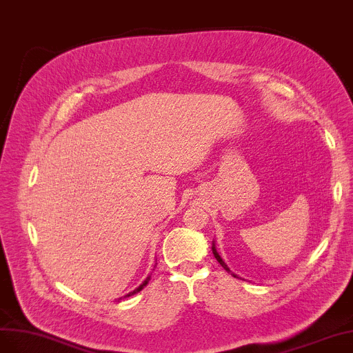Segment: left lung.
Segmentation results:
<instances>
[{
	"label": "left lung",
	"instance_id": "8db88e82",
	"mask_svg": "<svg viewBox=\"0 0 353 353\" xmlns=\"http://www.w3.org/2000/svg\"><path fill=\"white\" fill-rule=\"evenodd\" d=\"M212 253H214V256H215V259L218 260V263L221 265V266H223L225 270H228L230 272V269H228V266L225 265V262H224V260L223 259H221V256L218 254V252H216V249H215V244H212ZM234 276H236V275H234Z\"/></svg>",
	"mask_w": 353,
	"mask_h": 353
}]
</instances>
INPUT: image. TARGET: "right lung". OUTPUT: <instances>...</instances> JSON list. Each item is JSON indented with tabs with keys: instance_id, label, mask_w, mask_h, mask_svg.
Returning <instances> with one entry per match:
<instances>
[{
	"instance_id": "obj_1",
	"label": "right lung",
	"mask_w": 353,
	"mask_h": 353,
	"mask_svg": "<svg viewBox=\"0 0 353 353\" xmlns=\"http://www.w3.org/2000/svg\"><path fill=\"white\" fill-rule=\"evenodd\" d=\"M148 281H150V276H148V278H147V279H145V281H143V282H142V283H141V285H139V286H138V288H137V290H134V291H132V292H129V294H128V295H125V298H126V296H130V295H134V294H137V292H139V291H141V290H143V286H147V283H148ZM119 299H122V298H119Z\"/></svg>"
}]
</instances>
